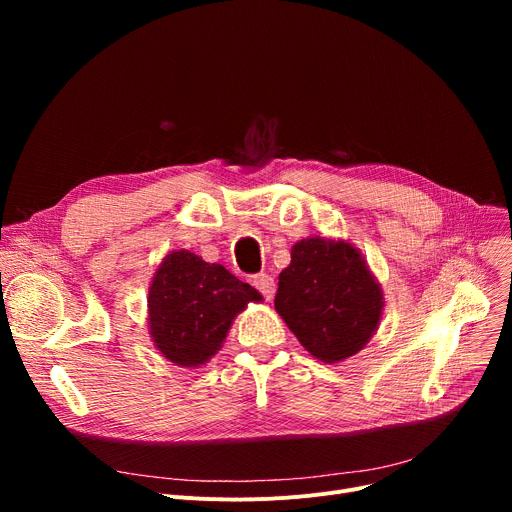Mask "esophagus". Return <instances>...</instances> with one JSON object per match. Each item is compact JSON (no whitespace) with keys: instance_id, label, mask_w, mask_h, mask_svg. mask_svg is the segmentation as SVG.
I'll return each mask as SVG.
<instances>
[{"instance_id":"34e87169","label":"esophagus","mask_w":512,"mask_h":512,"mask_svg":"<svg viewBox=\"0 0 512 512\" xmlns=\"http://www.w3.org/2000/svg\"><path fill=\"white\" fill-rule=\"evenodd\" d=\"M251 282L263 294L265 301H272L274 292H276V282H274V278L270 274H255Z\"/></svg>"}]
</instances>
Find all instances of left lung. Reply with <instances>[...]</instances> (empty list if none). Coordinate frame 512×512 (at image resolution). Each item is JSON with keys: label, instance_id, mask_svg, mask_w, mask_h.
Wrapping results in <instances>:
<instances>
[{"label": "left lung", "instance_id": "left-lung-1", "mask_svg": "<svg viewBox=\"0 0 512 512\" xmlns=\"http://www.w3.org/2000/svg\"><path fill=\"white\" fill-rule=\"evenodd\" d=\"M282 270L276 311L307 351L326 363L357 355L378 328L382 288L348 242L305 238Z\"/></svg>", "mask_w": 512, "mask_h": 512}]
</instances>
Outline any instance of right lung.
Returning a JSON list of instances; mask_svg holds the SVG:
<instances>
[{
	"label": "right lung",
	"mask_w": 512,
	"mask_h": 512,
	"mask_svg": "<svg viewBox=\"0 0 512 512\" xmlns=\"http://www.w3.org/2000/svg\"><path fill=\"white\" fill-rule=\"evenodd\" d=\"M261 294L232 276L224 265L170 253L149 288V324L155 346L184 367L205 363L226 338L232 319Z\"/></svg>",
	"instance_id": "1"
}]
</instances>
